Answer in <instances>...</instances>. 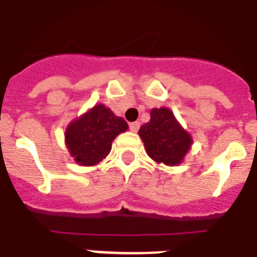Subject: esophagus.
<instances>
[{"label": "esophagus", "instance_id": "obj_1", "mask_svg": "<svg viewBox=\"0 0 257 257\" xmlns=\"http://www.w3.org/2000/svg\"><path fill=\"white\" fill-rule=\"evenodd\" d=\"M139 128H140V122L139 121L131 122V124H129V129H131L133 133L137 132V131H139Z\"/></svg>", "mask_w": 257, "mask_h": 257}]
</instances>
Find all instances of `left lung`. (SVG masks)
I'll return each mask as SVG.
<instances>
[{
    "label": "left lung",
    "mask_w": 257,
    "mask_h": 257,
    "mask_svg": "<svg viewBox=\"0 0 257 257\" xmlns=\"http://www.w3.org/2000/svg\"><path fill=\"white\" fill-rule=\"evenodd\" d=\"M139 135L148 156L168 166H178L193 145V137L166 107L150 110V121L140 128Z\"/></svg>",
    "instance_id": "8db88e82"
}]
</instances>
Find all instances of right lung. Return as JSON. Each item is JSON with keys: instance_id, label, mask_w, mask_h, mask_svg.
I'll return each instance as SVG.
<instances>
[{"instance_id": "right-lung-1", "label": "right lung", "mask_w": 257, "mask_h": 257, "mask_svg": "<svg viewBox=\"0 0 257 257\" xmlns=\"http://www.w3.org/2000/svg\"><path fill=\"white\" fill-rule=\"evenodd\" d=\"M128 124L104 104H96L66 128L64 143L70 156L80 166H95L109 154L112 143Z\"/></svg>"}]
</instances>
